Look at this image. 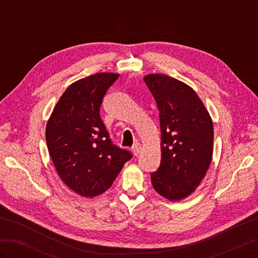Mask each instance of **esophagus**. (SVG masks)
Returning a JSON list of instances; mask_svg holds the SVG:
<instances>
[{
  "instance_id": "34e87169",
  "label": "esophagus",
  "mask_w": 258,
  "mask_h": 258,
  "mask_svg": "<svg viewBox=\"0 0 258 258\" xmlns=\"http://www.w3.org/2000/svg\"><path fill=\"white\" fill-rule=\"evenodd\" d=\"M131 151L135 154V156H138L140 154V152H141V144H140L139 142H136L134 144V146L131 147Z\"/></svg>"
}]
</instances>
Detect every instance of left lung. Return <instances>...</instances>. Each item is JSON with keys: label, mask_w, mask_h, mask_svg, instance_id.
Masks as SVG:
<instances>
[{"label": "left lung", "mask_w": 258, "mask_h": 258, "mask_svg": "<svg viewBox=\"0 0 258 258\" xmlns=\"http://www.w3.org/2000/svg\"><path fill=\"white\" fill-rule=\"evenodd\" d=\"M159 111L161 161L151 174L155 190L170 201L186 198L206 176L213 154V122L189 86L166 74L144 77Z\"/></svg>", "instance_id": "8db88e82"}]
</instances>
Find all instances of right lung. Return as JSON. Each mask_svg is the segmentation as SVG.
Returning a JSON list of instances; mask_svg holds the SVG:
<instances>
[{
  "label": "right lung",
  "instance_id": "1",
  "mask_svg": "<svg viewBox=\"0 0 258 258\" xmlns=\"http://www.w3.org/2000/svg\"><path fill=\"white\" fill-rule=\"evenodd\" d=\"M118 76L97 73L70 85L46 126V143L60 178L84 197L110 188L132 158L113 144L100 116L103 97Z\"/></svg>",
  "mask_w": 258,
  "mask_h": 258
}]
</instances>
